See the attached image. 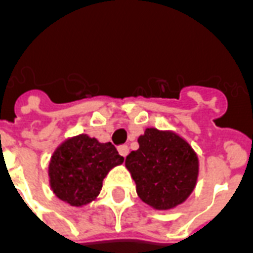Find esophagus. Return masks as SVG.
I'll return each mask as SVG.
<instances>
[{
	"label": "esophagus",
	"instance_id": "esophagus-1",
	"mask_svg": "<svg viewBox=\"0 0 253 253\" xmlns=\"http://www.w3.org/2000/svg\"><path fill=\"white\" fill-rule=\"evenodd\" d=\"M118 152H119V154H121V156L126 157L127 154H128V152H130V148H128L127 145H121V146L118 148Z\"/></svg>",
	"mask_w": 253,
	"mask_h": 253
}]
</instances>
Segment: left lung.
<instances>
[{"label":"left lung","instance_id":"left-lung-1","mask_svg":"<svg viewBox=\"0 0 253 253\" xmlns=\"http://www.w3.org/2000/svg\"><path fill=\"white\" fill-rule=\"evenodd\" d=\"M139 149L126 157V168L137 184L141 201L160 211L188 199L199 176L198 154L172 130L148 127L138 138Z\"/></svg>","mask_w":253,"mask_h":253}]
</instances>
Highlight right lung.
<instances>
[{
	"label": "right lung",
	"instance_id": "1",
	"mask_svg": "<svg viewBox=\"0 0 253 253\" xmlns=\"http://www.w3.org/2000/svg\"><path fill=\"white\" fill-rule=\"evenodd\" d=\"M111 142H99L88 134L69 137L54 150L48 163V183L58 199L83 207L99 196L103 180L123 164Z\"/></svg>",
	"mask_w": 253,
	"mask_h": 253
}]
</instances>
